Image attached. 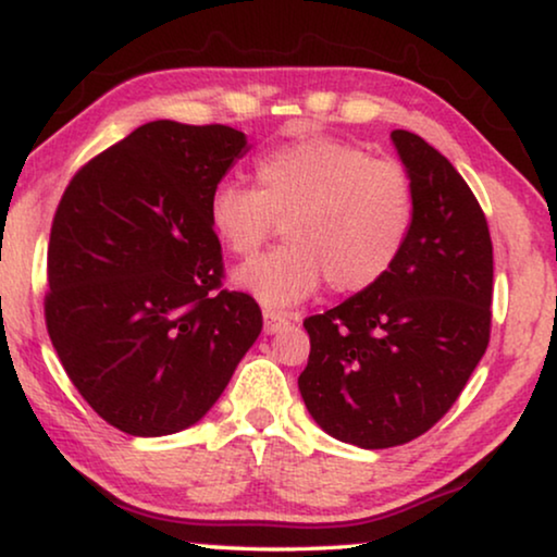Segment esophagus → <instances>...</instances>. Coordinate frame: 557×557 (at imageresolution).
Segmentation results:
<instances>
[{"mask_svg":"<svg viewBox=\"0 0 557 557\" xmlns=\"http://www.w3.org/2000/svg\"><path fill=\"white\" fill-rule=\"evenodd\" d=\"M284 324H288L286 314H281V311H273V309H263V332L265 334L278 332Z\"/></svg>","mask_w":557,"mask_h":557,"instance_id":"obj_1","label":"esophagus"}]
</instances>
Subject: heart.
I'll list each match as a JSON object with an SVG mask.
<instances>
[{"label": "heart", "mask_w": 557, "mask_h": 557, "mask_svg": "<svg viewBox=\"0 0 557 557\" xmlns=\"http://www.w3.org/2000/svg\"><path fill=\"white\" fill-rule=\"evenodd\" d=\"M256 182H220L208 215L218 240L238 258L253 256L284 225L286 246L233 276L265 307L299 304L322 281L339 296L370 292L398 263L416 220L406 166L337 136L276 144L258 157Z\"/></svg>", "instance_id": "b5f03b06"}]
</instances>
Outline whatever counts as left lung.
<instances>
[{"mask_svg": "<svg viewBox=\"0 0 557 557\" xmlns=\"http://www.w3.org/2000/svg\"><path fill=\"white\" fill-rule=\"evenodd\" d=\"M413 180L416 220L393 271L304 319L299 391L330 436L360 448L408 444L436 425L482 360L492 332V238L448 159L418 134H391Z\"/></svg>", "mask_w": 557, "mask_h": 557, "instance_id": "left-lung-1", "label": "left lung"}]
</instances>
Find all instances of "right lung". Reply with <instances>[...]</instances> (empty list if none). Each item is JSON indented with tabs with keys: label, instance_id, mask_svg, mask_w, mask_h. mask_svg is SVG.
Returning <instances> with one entry per match:
<instances>
[{
	"label": "right lung",
	"instance_id": "right-lung-1",
	"mask_svg": "<svg viewBox=\"0 0 557 557\" xmlns=\"http://www.w3.org/2000/svg\"><path fill=\"white\" fill-rule=\"evenodd\" d=\"M246 151L223 124L151 121L73 174L52 218L45 324L83 400L128 436L200 421L263 317L223 288L212 189Z\"/></svg>",
	"mask_w": 557,
	"mask_h": 557
}]
</instances>
